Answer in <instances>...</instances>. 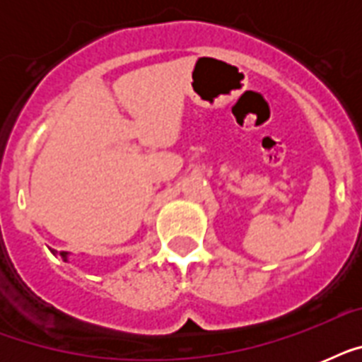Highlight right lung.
<instances>
[{
	"instance_id": "obj_1",
	"label": "right lung",
	"mask_w": 362,
	"mask_h": 362,
	"mask_svg": "<svg viewBox=\"0 0 362 362\" xmlns=\"http://www.w3.org/2000/svg\"><path fill=\"white\" fill-rule=\"evenodd\" d=\"M54 253H56V252H54ZM59 255L64 257V261H67V252H62V253H59Z\"/></svg>"
}]
</instances>
